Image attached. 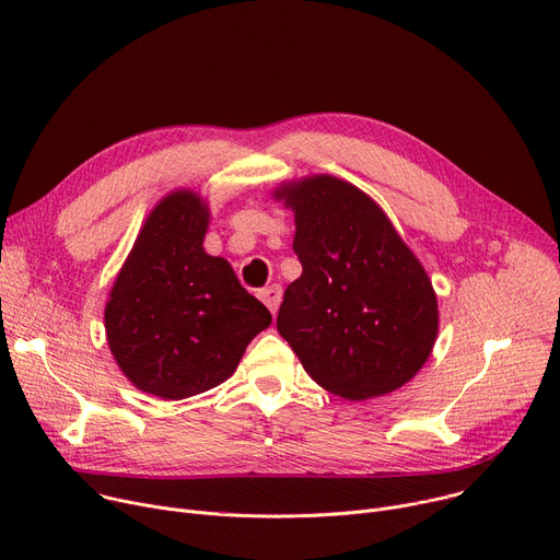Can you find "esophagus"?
<instances>
[{
  "mask_svg": "<svg viewBox=\"0 0 560 560\" xmlns=\"http://www.w3.org/2000/svg\"><path fill=\"white\" fill-rule=\"evenodd\" d=\"M258 298H260V302L270 308V313L272 315H277V311H279V304H281V288L277 285V283H272V285H268V288H262L260 292H258Z\"/></svg>",
  "mask_w": 560,
  "mask_h": 560,
  "instance_id": "1",
  "label": "esophagus"
}]
</instances>
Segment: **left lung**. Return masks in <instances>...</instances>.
Listing matches in <instances>:
<instances>
[{
    "mask_svg": "<svg viewBox=\"0 0 560 560\" xmlns=\"http://www.w3.org/2000/svg\"><path fill=\"white\" fill-rule=\"evenodd\" d=\"M295 213L302 277L285 288L277 329L317 386L349 401L413 378L438 338V298L384 209L331 174L272 190Z\"/></svg>",
    "mask_w": 560,
    "mask_h": 560,
    "instance_id": "left-lung-1",
    "label": "left lung"
}]
</instances>
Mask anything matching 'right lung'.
Returning <instances> with one entry per match:
<instances>
[{
    "instance_id": "right-lung-1",
    "label": "right lung",
    "mask_w": 560,
    "mask_h": 560,
    "mask_svg": "<svg viewBox=\"0 0 560 560\" xmlns=\"http://www.w3.org/2000/svg\"><path fill=\"white\" fill-rule=\"evenodd\" d=\"M209 222V201L199 192H167L108 292L110 354L147 395L176 401L224 384L252 338L272 322L229 260L206 254Z\"/></svg>"
}]
</instances>
